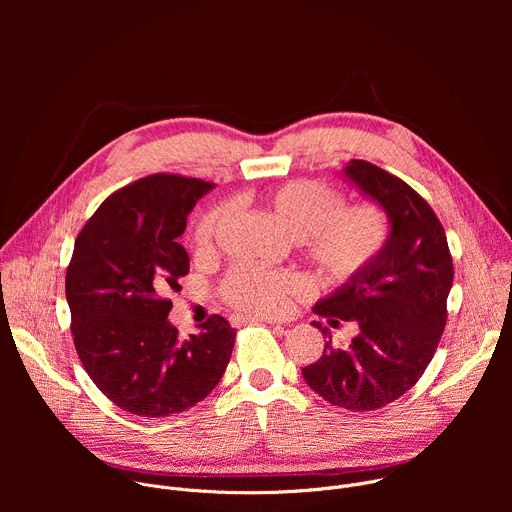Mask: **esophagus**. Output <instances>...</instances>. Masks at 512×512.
Here are the masks:
<instances>
[{"label": "esophagus", "instance_id": "esophagus-1", "mask_svg": "<svg viewBox=\"0 0 512 512\" xmlns=\"http://www.w3.org/2000/svg\"><path fill=\"white\" fill-rule=\"evenodd\" d=\"M247 322H265V324H273V326H279V328H281L279 322H273V320H269V318H255V316H233V318H231V324H233V326H243V324H247Z\"/></svg>", "mask_w": 512, "mask_h": 512}]
</instances>
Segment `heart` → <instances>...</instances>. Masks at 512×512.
<instances>
[{"label": "heart", "mask_w": 512, "mask_h": 512, "mask_svg": "<svg viewBox=\"0 0 512 512\" xmlns=\"http://www.w3.org/2000/svg\"><path fill=\"white\" fill-rule=\"evenodd\" d=\"M265 206L277 225L296 239L300 253L330 283H350L367 273L385 253L391 223L383 206L358 202L344 206V196L316 180H291L265 194ZM223 210L208 208L192 229V245L206 251ZM304 281L294 273H269L249 267L231 269L221 296L249 314L279 316L302 294Z\"/></svg>", "instance_id": "heart-1"}]
</instances>
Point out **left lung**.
Here are the masks:
<instances>
[{"label": "left lung", "mask_w": 512, "mask_h": 512, "mask_svg": "<svg viewBox=\"0 0 512 512\" xmlns=\"http://www.w3.org/2000/svg\"><path fill=\"white\" fill-rule=\"evenodd\" d=\"M344 174L385 208L391 239L367 273L314 306L332 326L356 322L358 334L348 348L330 338L302 375L332 405L375 411L407 393L431 362L448 320L454 263L440 218L407 182L364 160Z\"/></svg>", "instance_id": "1"}]
</instances>
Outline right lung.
<instances>
[{
  "mask_svg": "<svg viewBox=\"0 0 512 512\" xmlns=\"http://www.w3.org/2000/svg\"><path fill=\"white\" fill-rule=\"evenodd\" d=\"M214 184L152 174L113 192L81 229L66 267L70 330L85 371L119 409L166 417L200 403L225 375L237 330L218 314L180 338L170 291L190 269L176 241Z\"/></svg>",
  "mask_w": 512,
  "mask_h": 512,
  "instance_id": "right-lung-1",
  "label": "right lung"
}]
</instances>
